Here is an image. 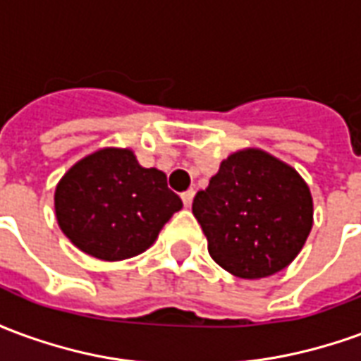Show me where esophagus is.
<instances>
[{
    "label": "esophagus",
    "mask_w": 361,
    "mask_h": 361,
    "mask_svg": "<svg viewBox=\"0 0 361 361\" xmlns=\"http://www.w3.org/2000/svg\"><path fill=\"white\" fill-rule=\"evenodd\" d=\"M193 197H195V191H193V189H189V191H185V193H181V201H183L185 207H191V203H193Z\"/></svg>",
    "instance_id": "34e87169"
}]
</instances>
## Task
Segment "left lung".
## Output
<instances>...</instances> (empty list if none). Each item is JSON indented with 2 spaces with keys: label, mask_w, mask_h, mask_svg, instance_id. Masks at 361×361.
Instances as JSON below:
<instances>
[{
  "label": "left lung",
  "mask_w": 361,
  "mask_h": 361,
  "mask_svg": "<svg viewBox=\"0 0 361 361\" xmlns=\"http://www.w3.org/2000/svg\"><path fill=\"white\" fill-rule=\"evenodd\" d=\"M209 253L234 276L257 280L286 269L313 226L307 183L261 149L232 152L193 199Z\"/></svg>",
  "instance_id": "obj_1"
}]
</instances>
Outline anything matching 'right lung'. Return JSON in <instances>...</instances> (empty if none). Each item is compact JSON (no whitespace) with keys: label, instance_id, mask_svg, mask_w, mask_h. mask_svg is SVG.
Instances as JSON below:
<instances>
[{"label":"right lung","instance_id":"obj_1","mask_svg":"<svg viewBox=\"0 0 361 361\" xmlns=\"http://www.w3.org/2000/svg\"><path fill=\"white\" fill-rule=\"evenodd\" d=\"M54 207L75 247L100 261H123L149 250L183 203L164 172L142 168L131 149L106 147L67 170Z\"/></svg>","mask_w":361,"mask_h":361}]
</instances>
